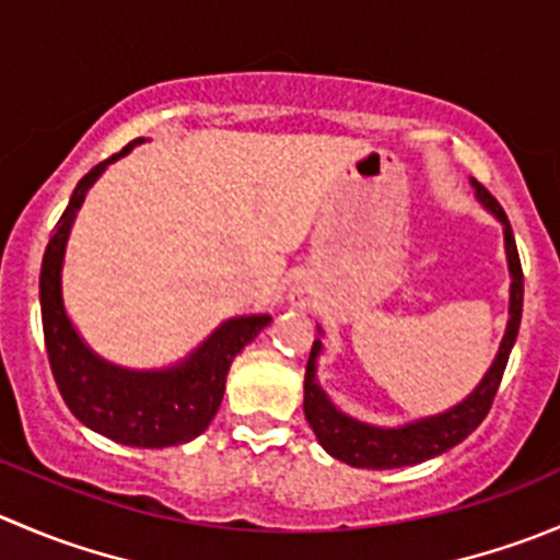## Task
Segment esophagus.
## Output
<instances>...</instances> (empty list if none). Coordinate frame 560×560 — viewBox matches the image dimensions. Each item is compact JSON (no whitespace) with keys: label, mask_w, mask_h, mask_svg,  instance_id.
Listing matches in <instances>:
<instances>
[{"label":"esophagus","mask_w":560,"mask_h":560,"mask_svg":"<svg viewBox=\"0 0 560 560\" xmlns=\"http://www.w3.org/2000/svg\"><path fill=\"white\" fill-rule=\"evenodd\" d=\"M290 301L298 303V306H308L312 303V290L306 284H295L290 290Z\"/></svg>","instance_id":"esophagus-1"}]
</instances>
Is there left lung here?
Instances as JSON below:
<instances>
[{"label":"left lung","mask_w":560,"mask_h":560,"mask_svg":"<svg viewBox=\"0 0 560 560\" xmlns=\"http://www.w3.org/2000/svg\"><path fill=\"white\" fill-rule=\"evenodd\" d=\"M476 188V199L492 210L498 221L503 224V241H506V259L509 273H512V298H509V325L503 334L498 355L492 361L490 372L481 377L474 394L465 396L459 405L452 410L438 412V416L421 418L412 424L396 427V430H383V427L363 424L355 418L345 416L334 401L328 399L317 383V355L323 352V341H314L312 352H308L306 363V380H303V412H306L308 427L317 435L319 446L330 454V457L341 459V463L352 465V468H372V470H388V468H405V465H418L424 459L438 457V454L448 452L457 443H463L476 427L485 421L490 412L492 399L501 385L503 369L509 363V352H512L514 339H517L520 319H523V265H520L517 243H514L512 224H509L506 213L498 205V199L481 186L479 180H470Z\"/></svg>","instance_id":"1"}]
</instances>
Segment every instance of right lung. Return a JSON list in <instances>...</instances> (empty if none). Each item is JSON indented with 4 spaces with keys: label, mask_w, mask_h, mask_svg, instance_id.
<instances>
[{
    "label": "right lung",
    "mask_w": 560,
    "mask_h": 560,
    "mask_svg": "<svg viewBox=\"0 0 560 560\" xmlns=\"http://www.w3.org/2000/svg\"><path fill=\"white\" fill-rule=\"evenodd\" d=\"M139 142L144 139H133L117 155L92 166L75 186L43 254L40 314L51 374L65 405L81 424L122 446L166 448L194 441L208 430L224 399L232 361L270 323V314L226 319L186 361L155 372L114 366L81 341L62 303V259L70 226L92 183Z\"/></svg>",
    "instance_id": "obj_1"
}]
</instances>
